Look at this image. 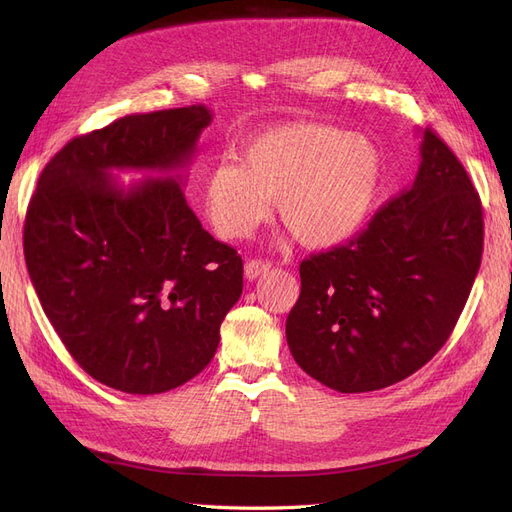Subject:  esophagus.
<instances>
[{"label": "esophagus", "mask_w": 512, "mask_h": 512, "mask_svg": "<svg viewBox=\"0 0 512 512\" xmlns=\"http://www.w3.org/2000/svg\"><path fill=\"white\" fill-rule=\"evenodd\" d=\"M271 267H273V265H271L269 260H260V258L247 260V262H245V277H247V280H256V277L269 273Z\"/></svg>", "instance_id": "obj_1"}]
</instances>
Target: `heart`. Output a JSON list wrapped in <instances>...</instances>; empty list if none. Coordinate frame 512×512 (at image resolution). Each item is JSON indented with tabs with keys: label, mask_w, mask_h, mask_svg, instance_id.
Instances as JSON below:
<instances>
[{
	"label": "heart",
	"mask_w": 512,
	"mask_h": 512,
	"mask_svg": "<svg viewBox=\"0 0 512 512\" xmlns=\"http://www.w3.org/2000/svg\"><path fill=\"white\" fill-rule=\"evenodd\" d=\"M382 175L376 147L327 123H286L252 136L241 166L211 170L205 203L220 235L241 239L277 200L284 226L307 247L350 239L374 205Z\"/></svg>",
	"instance_id": "b5f03b06"
}]
</instances>
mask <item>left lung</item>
<instances>
[{
    "mask_svg": "<svg viewBox=\"0 0 512 512\" xmlns=\"http://www.w3.org/2000/svg\"><path fill=\"white\" fill-rule=\"evenodd\" d=\"M483 205L442 138L423 132L421 166L348 243L305 258L286 339L305 374L339 393L412 376L451 337L483 256Z\"/></svg>",
    "mask_w": 512,
    "mask_h": 512,
    "instance_id": "obj_1",
    "label": "left lung"
}]
</instances>
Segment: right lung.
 Returning <instances> with one entry per match:
<instances>
[{
	"label": "right lung",
	"mask_w": 512,
	"mask_h": 512,
	"mask_svg": "<svg viewBox=\"0 0 512 512\" xmlns=\"http://www.w3.org/2000/svg\"><path fill=\"white\" fill-rule=\"evenodd\" d=\"M203 104L126 115L57 151L29 200L25 262L46 318L91 378L132 395L192 380L243 292V260L185 203ZM160 169L123 191L107 173Z\"/></svg>",
	"instance_id": "1"
}]
</instances>
